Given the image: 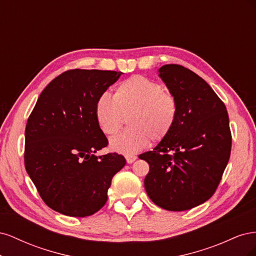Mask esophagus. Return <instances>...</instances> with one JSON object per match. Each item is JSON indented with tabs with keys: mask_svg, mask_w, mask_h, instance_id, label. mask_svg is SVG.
I'll use <instances>...</instances> for the list:
<instances>
[{
	"mask_svg": "<svg viewBox=\"0 0 256 256\" xmlns=\"http://www.w3.org/2000/svg\"><path fill=\"white\" fill-rule=\"evenodd\" d=\"M136 156H134V154H130V156H126V161L127 164H132V162H134L136 160Z\"/></svg>",
	"mask_w": 256,
	"mask_h": 256,
	"instance_id": "esophagus-1",
	"label": "esophagus"
}]
</instances>
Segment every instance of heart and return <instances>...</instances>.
I'll use <instances>...</instances> for the list:
<instances>
[{
	"instance_id": "heart-1",
	"label": "heart",
	"mask_w": 256,
	"mask_h": 256,
	"mask_svg": "<svg viewBox=\"0 0 256 256\" xmlns=\"http://www.w3.org/2000/svg\"><path fill=\"white\" fill-rule=\"evenodd\" d=\"M180 114V104L164 85L143 76H134L120 82L113 98L100 95L95 104L98 125L108 136L118 132L127 118L128 129L110 142L111 150L120 154H136L150 144L170 136Z\"/></svg>"
}]
</instances>
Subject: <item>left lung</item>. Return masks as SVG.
Returning a JSON list of instances; mask_svg holds the SVG:
<instances>
[{"instance_id": "obj_1", "label": "left lung", "mask_w": 256, "mask_h": 256, "mask_svg": "<svg viewBox=\"0 0 256 256\" xmlns=\"http://www.w3.org/2000/svg\"><path fill=\"white\" fill-rule=\"evenodd\" d=\"M159 72L180 114L170 136L138 156L150 164L144 186L159 207L188 210L210 198L221 182L232 148L228 114L214 90L190 69L168 64Z\"/></svg>"}]
</instances>
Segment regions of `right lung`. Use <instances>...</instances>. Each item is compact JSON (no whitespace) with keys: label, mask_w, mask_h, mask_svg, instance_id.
Listing matches in <instances>:
<instances>
[{"label":"right lung","mask_w":256,"mask_h":256,"mask_svg":"<svg viewBox=\"0 0 256 256\" xmlns=\"http://www.w3.org/2000/svg\"><path fill=\"white\" fill-rule=\"evenodd\" d=\"M120 74L69 69L44 88L28 116L26 170L53 210L70 216L94 214L106 202L113 176L126 164L118 152L94 154L109 144L95 104Z\"/></svg>","instance_id":"obj_1"}]
</instances>
